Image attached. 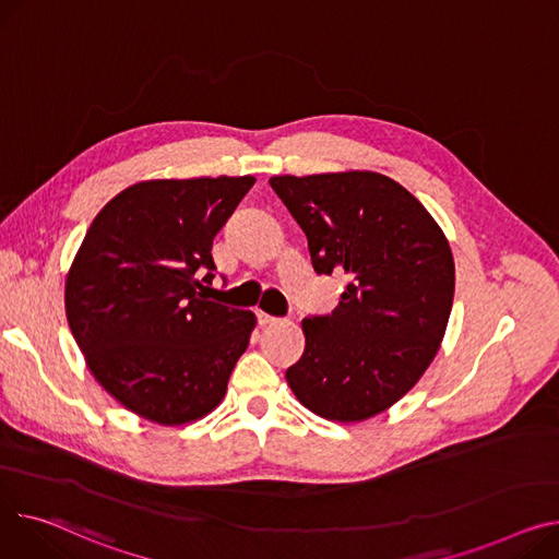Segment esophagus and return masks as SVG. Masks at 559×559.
<instances>
[{"label":"esophagus","instance_id":"34e87169","mask_svg":"<svg viewBox=\"0 0 559 559\" xmlns=\"http://www.w3.org/2000/svg\"><path fill=\"white\" fill-rule=\"evenodd\" d=\"M255 319H258V325H270V323H276V321H278L276 317H272V314H267V312H263V310L255 312Z\"/></svg>","mask_w":559,"mask_h":559}]
</instances>
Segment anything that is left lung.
Here are the masks:
<instances>
[{"mask_svg": "<svg viewBox=\"0 0 559 559\" xmlns=\"http://www.w3.org/2000/svg\"><path fill=\"white\" fill-rule=\"evenodd\" d=\"M342 301L304 319L306 350L287 384L310 412L357 423L412 389L436 357L454 301L448 238L404 186L380 173L270 179Z\"/></svg>", "mask_w": 559, "mask_h": 559, "instance_id": "8db88e82", "label": "left lung"}]
</instances>
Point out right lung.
Returning a JSON list of instances; mask_svg holds the SVG:
<instances>
[{
    "mask_svg": "<svg viewBox=\"0 0 559 559\" xmlns=\"http://www.w3.org/2000/svg\"><path fill=\"white\" fill-rule=\"evenodd\" d=\"M253 177L153 179L94 217L67 274V321L100 386L159 425L206 416L227 393L255 317L209 301L213 238ZM203 281H199V276Z\"/></svg>",
    "mask_w": 559,
    "mask_h": 559,
    "instance_id": "right-lung-1",
    "label": "right lung"
}]
</instances>
